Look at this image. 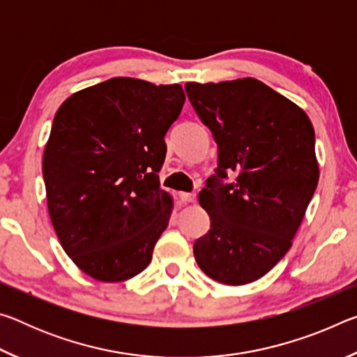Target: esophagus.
Segmentation results:
<instances>
[{"mask_svg": "<svg viewBox=\"0 0 357 357\" xmlns=\"http://www.w3.org/2000/svg\"><path fill=\"white\" fill-rule=\"evenodd\" d=\"M178 197L183 203H195V200H197V195L192 192H179Z\"/></svg>", "mask_w": 357, "mask_h": 357, "instance_id": "obj_1", "label": "esophagus"}]
</instances>
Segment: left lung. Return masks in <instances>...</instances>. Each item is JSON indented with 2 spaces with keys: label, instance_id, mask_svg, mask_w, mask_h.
Instances as JSON below:
<instances>
[{
  "label": "left lung",
  "instance_id": "left-lung-1",
  "mask_svg": "<svg viewBox=\"0 0 357 357\" xmlns=\"http://www.w3.org/2000/svg\"><path fill=\"white\" fill-rule=\"evenodd\" d=\"M219 148L200 192L211 229L193 244L200 269L225 285L255 282L285 257L315 193L319 170L309 116L257 78L185 83ZM234 172L229 185L221 181Z\"/></svg>",
  "mask_w": 357,
  "mask_h": 357
}]
</instances>
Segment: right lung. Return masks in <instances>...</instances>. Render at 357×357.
Instances as JSON below:
<instances>
[{
	"label": "right lung",
	"mask_w": 357,
	"mask_h": 357,
	"mask_svg": "<svg viewBox=\"0 0 357 357\" xmlns=\"http://www.w3.org/2000/svg\"><path fill=\"white\" fill-rule=\"evenodd\" d=\"M181 84L116 77L72 94L45 144L48 214L84 274L123 282L148 268L173 200L160 189L164 137L183 110Z\"/></svg>",
	"instance_id": "add662e5"
}]
</instances>
